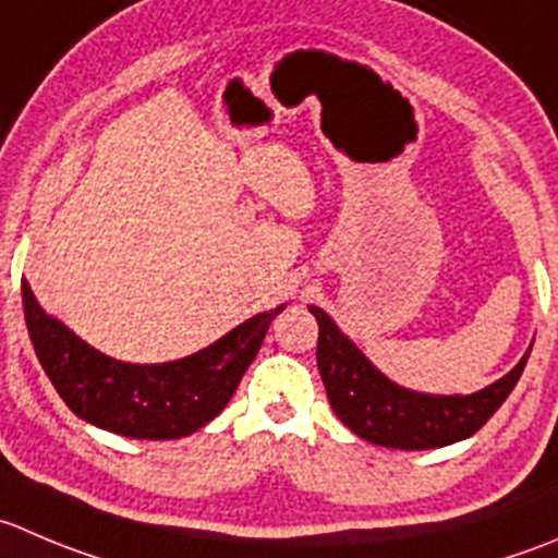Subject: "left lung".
I'll return each instance as SVG.
<instances>
[{
  "label": "left lung",
  "mask_w": 558,
  "mask_h": 558,
  "mask_svg": "<svg viewBox=\"0 0 558 558\" xmlns=\"http://www.w3.org/2000/svg\"><path fill=\"white\" fill-rule=\"evenodd\" d=\"M307 311L318 322L316 360L332 411L360 439L392 450H434L477 434L515 389L532 351L480 392H414L384 376L322 307Z\"/></svg>",
  "instance_id": "8db88e82"
}]
</instances>
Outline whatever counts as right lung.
I'll use <instances>...</instances> for the list:
<instances>
[{"mask_svg": "<svg viewBox=\"0 0 558 558\" xmlns=\"http://www.w3.org/2000/svg\"><path fill=\"white\" fill-rule=\"evenodd\" d=\"M24 318L43 371L75 416L128 439H182L226 409L247 365L256 360L272 318L256 313L191 356L158 365L113 360L48 316L21 278Z\"/></svg>", "mask_w": 558, "mask_h": 558, "instance_id": "add662e5", "label": "right lung"}]
</instances>
